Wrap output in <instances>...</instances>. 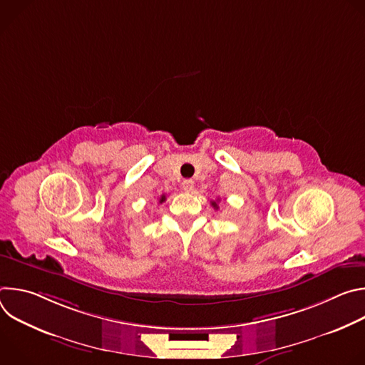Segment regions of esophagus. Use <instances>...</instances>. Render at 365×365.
<instances>
[{
	"mask_svg": "<svg viewBox=\"0 0 365 365\" xmlns=\"http://www.w3.org/2000/svg\"><path fill=\"white\" fill-rule=\"evenodd\" d=\"M182 187H183L185 192H192L193 187H195V182H193L192 179H185V180L182 182Z\"/></svg>",
	"mask_w": 365,
	"mask_h": 365,
	"instance_id": "obj_1",
	"label": "esophagus"
}]
</instances>
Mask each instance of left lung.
Instances as JSON below:
<instances>
[{"label": "left lung", "instance_id": "obj_1", "mask_svg": "<svg viewBox=\"0 0 365 365\" xmlns=\"http://www.w3.org/2000/svg\"><path fill=\"white\" fill-rule=\"evenodd\" d=\"M212 206H214V207H218V203L214 200V202H212Z\"/></svg>", "mask_w": 365, "mask_h": 365}]
</instances>
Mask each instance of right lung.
Returning a JSON list of instances; mask_svg holds the SVG:
<instances>
[{
    "label": "right lung",
    "mask_w": 365,
    "mask_h": 365,
    "mask_svg": "<svg viewBox=\"0 0 365 365\" xmlns=\"http://www.w3.org/2000/svg\"><path fill=\"white\" fill-rule=\"evenodd\" d=\"M165 200H166V196H165V195H162V196H160V199H159V202L162 203V202H165Z\"/></svg>",
    "instance_id": "1"
}]
</instances>
